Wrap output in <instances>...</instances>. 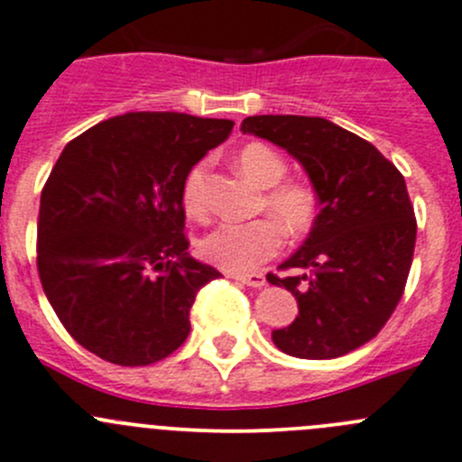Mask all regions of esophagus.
<instances>
[{
    "mask_svg": "<svg viewBox=\"0 0 462 462\" xmlns=\"http://www.w3.org/2000/svg\"><path fill=\"white\" fill-rule=\"evenodd\" d=\"M232 278L239 280L241 284H248V287H255V290H260V287H264L266 284V278L262 273H251V275H241V273H232Z\"/></svg>",
    "mask_w": 462,
    "mask_h": 462,
    "instance_id": "1",
    "label": "esophagus"
}]
</instances>
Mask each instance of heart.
I'll list each match as a JSON object with an SVG mask.
<instances>
[{"label":"heart","instance_id":"heart-1","mask_svg":"<svg viewBox=\"0 0 462 462\" xmlns=\"http://www.w3.org/2000/svg\"><path fill=\"white\" fill-rule=\"evenodd\" d=\"M236 166L245 180L266 189L264 209L283 223L287 235L303 236L317 223L319 198L312 184L287 180V162L264 143H248L241 148ZM205 168L189 172L182 189V205L191 217L205 214ZM280 222V223H281ZM279 223V224H280ZM273 218H257L248 223H221L202 236L200 253L209 264L230 273H253L266 260L278 255L284 244V231Z\"/></svg>","mask_w":462,"mask_h":462}]
</instances>
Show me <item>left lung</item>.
Segmentation results:
<instances>
[{
	"mask_svg": "<svg viewBox=\"0 0 462 462\" xmlns=\"http://www.w3.org/2000/svg\"><path fill=\"white\" fill-rule=\"evenodd\" d=\"M241 132L287 150L319 198L317 223L269 282L299 303V317L273 330L287 356L330 360L385 326L406 287L417 223L406 180L369 141L326 118L251 116Z\"/></svg>",
	"mask_w": 462,
	"mask_h": 462,
	"instance_id": "obj_1",
	"label": "left lung"
}]
</instances>
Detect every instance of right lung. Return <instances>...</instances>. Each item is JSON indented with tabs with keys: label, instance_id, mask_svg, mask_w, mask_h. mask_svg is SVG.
<instances>
[{
	"label": "right lung",
	"instance_id": "1",
	"mask_svg": "<svg viewBox=\"0 0 462 462\" xmlns=\"http://www.w3.org/2000/svg\"><path fill=\"white\" fill-rule=\"evenodd\" d=\"M232 120L139 111L63 148L41 193L38 273L68 333L90 353L143 367L178 351L189 310L218 271L189 255L182 189Z\"/></svg>",
	"mask_w": 462,
	"mask_h": 462
}]
</instances>
